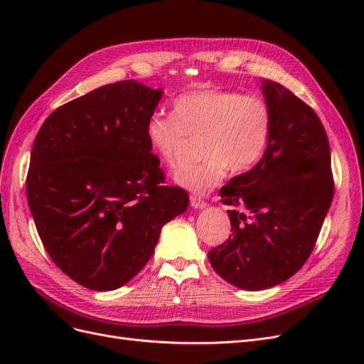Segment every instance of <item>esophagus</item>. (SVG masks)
<instances>
[{
  "instance_id": "34e87169",
  "label": "esophagus",
  "mask_w": 364,
  "mask_h": 364,
  "mask_svg": "<svg viewBox=\"0 0 364 364\" xmlns=\"http://www.w3.org/2000/svg\"><path fill=\"white\" fill-rule=\"evenodd\" d=\"M190 202H191V206H193L194 209H203V208L208 205L203 199H200V197H196V196H191V197H190Z\"/></svg>"
}]
</instances>
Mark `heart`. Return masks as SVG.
<instances>
[{
    "mask_svg": "<svg viewBox=\"0 0 364 364\" xmlns=\"http://www.w3.org/2000/svg\"><path fill=\"white\" fill-rule=\"evenodd\" d=\"M272 130L273 112L266 98L215 87L178 95L171 114H151L144 129L150 150L170 167L188 136H200V162L174 174V182L194 194L214 190L228 168L246 173L255 167L269 147Z\"/></svg>",
    "mask_w": 364,
    "mask_h": 364,
    "instance_id": "obj_1",
    "label": "heart"
}]
</instances>
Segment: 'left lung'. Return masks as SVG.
I'll return each mask as SVG.
<instances>
[{"label":"left lung","mask_w":364,"mask_h":364,"mask_svg":"<svg viewBox=\"0 0 364 364\" xmlns=\"http://www.w3.org/2000/svg\"><path fill=\"white\" fill-rule=\"evenodd\" d=\"M273 112L269 147L250 171L220 190L230 234L209 250L213 269L245 290L274 287L299 270L334 196L331 151L322 121L279 83L262 80Z\"/></svg>","instance_id":"8db88e82"}]
</instances>
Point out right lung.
I'll use <instances>...</instances> for the list:
<instances>
[{"instance_id":"obj_1","label":"right lung","mask_w":364,"mask_h":364,"mask_svg":"<svg viewBox=\"0 0 364 364\" xmlns=\"http://www.w3.org/2000/svg\"><path fill=\"white\" fill-rule=\"evenodd\" d=\"M161 95L135 80L97 87L51 112L33 142L26 188L38 234L86 289L129 282L190 205L183 188L165 185L146 138Z\"/></svg>"}]
</instances>
